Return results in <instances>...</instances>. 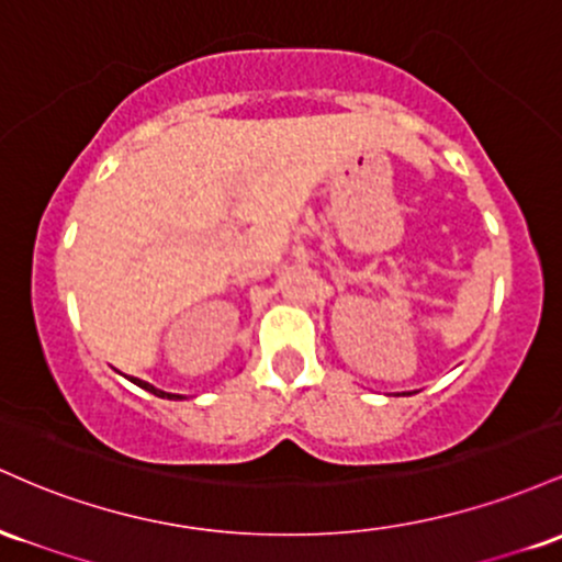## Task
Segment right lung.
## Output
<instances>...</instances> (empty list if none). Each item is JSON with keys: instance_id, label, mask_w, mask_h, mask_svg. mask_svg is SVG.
I'll use <instances>...</instances> for the list:
<instances>
[{"instance_id": "obj_1", "label": "right lung", "mask_w": 562, "mask_h": 562, "mask_svg": "<svg viewBox=\"0 0 562 562\" xmlns=\"http://www.w3.org/2000/svg\"><path fill=\"white\" fill-rule=\"evenodd\" d=\"M130 382H135V384H137V387L148 390V393L159 395V398H169V401H180V398H182V395H175V393H164V390H159V387H154V384H148V382H143V380H137V376H130Z\"/></svg>"}]
</instances>
